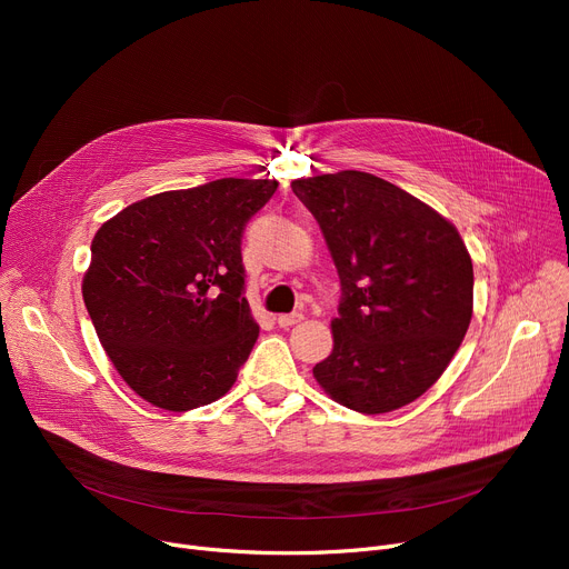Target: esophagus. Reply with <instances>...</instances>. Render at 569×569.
I'll use <instances>...</instances> for the list:
<instances>
[{"instance_id": "esophagus-1", "label": "esophagus", "mask_w": 569, "mask_h": 569, "mask_svg": "<svg viewBox=\"0 0 569 569\" xmlns=\"http://www.w3.org/2000/svg\"><path fill=\"white\" fill-rule=\"evenodd\" d=\"M302 320H305V316H302V313H283V316H279V318H277L279 327H292V325L302 322Z\"/></svg>"}]
</instances>
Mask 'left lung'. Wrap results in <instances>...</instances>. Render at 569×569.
<instances>
[{
  "mask_svg": "<svg viewBox=\"0 0 569 569\" xmlns=\"http://www.w3.org/2000/svg\"><path fill=\"white\" fill-rule=\"evenodd\" d=\"M290 187L318 221L341 279L335 348L313 378L362 415L420 399L450 367L472 318V260L459 230L369 172Z\"/></svg>",
  "mask_w": 569,
  "mask_h": 569,
  "instance_id": "left-lung-1",
  "label": "left lung"
}]
</instances>
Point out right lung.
<instances>
[{
  "mask_svg": "<svg viewBox=\"0 0 569 569\" xmlns=\"http://www.w3.org/2000/svg\"><path fill=\"white\" fill-rule=\"evenodd\" d=\"M277 187L223 177L131 202L97 230L82 300L147 403L187 412L234 385L260 332L242 297V232Z\"/></svg>",
  "mask_w": 569,
  "mask_h": 569,
  "instance_id": "1",
  "label": "right lung"
}]
</instances>
